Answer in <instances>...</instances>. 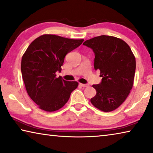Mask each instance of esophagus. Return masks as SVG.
Listing matches in <instances>:
<instances>
[{
	"label": "esophagus",
	"instance_id": "esophagus-1",
	"mask_svg": "<svg viewBox=\"0 0 153 153\" xmlns=\"http://www.w3.org/2000/svg\"><path fill=\"white\" fill-rule=\"evenodd\" d=\"M79 85H80L81 86H82V87H87V86H88V84H79Z\"/></svg>",
	"mask_w": 153,
	"mask_h": 153
}]
</instances>
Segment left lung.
<instances>
[{
	"label": "left lung",
	"instance_id": "1",
	"mask_svg": "<svg viewBox=\"0 0 153 153\" xmlns=\"http://www.w3.org/2000/svg\"><path fill=\"white\" fill-rule=\"evenodd\" d=\"M84 45L94 53V68L102 77L94 84L97 93L91 99L94 107L103 111L116 110L131 90L135 71V59L128 44L112 36L101 35L86 40Z\"/></svg>",
	"mask_w": 153,
	"mask_h": 153
}]
</instances>
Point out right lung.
<instances>
[{"instance_id":"1","label":"right lung","mask_w":153,"mask_h":153,"mask_svg":"<svg viewBox=\"0 0 153 153\" xmlns=\"http://www.w3.org/2000/svg\"><path fill=\"white\" fill-rule=\"evenodd\" d=\"M83 42L43 35L28 47L22 59V76L28 94L40 109L46 111L59 110L78 86L76 81L56 77V72L61 71L65 56Z\"/></svg>"}]
</instances>
